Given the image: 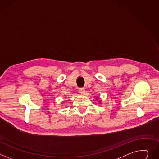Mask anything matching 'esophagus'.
I'll list each match as a JSON object with an SVG mask.
<instances>
[{
  "label": "esophagus",
  "instance_id": "obj_1",
  "mask_svg": "<svg viewBox=\"0 0 159 159\" xmlns=\"http://www.w3.org/2000/svg\"><path fill=\"white\" fill-rule=\"evenodd\" d=\"M79 92L81 94H84L85 93V90L84 88H80L79 90Z\"/></svg>",
  "mask_w": 159,
  "mask_h": 159
}]
</instances>
